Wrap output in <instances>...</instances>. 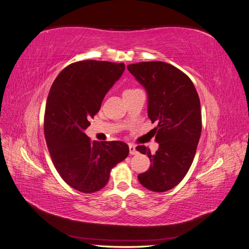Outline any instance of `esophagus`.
<instances>
[{
	"label": "esophagus",
	"instance_id": "esophagus-1",
	"mask_svg": "<svg viewBox=\"0 0 249 249\" xmlns=\"http://www.w3.org/2000/svg\"><path fill=\"white\" fill-rule=\"evenodd\" d=\"M129 149H130V154H131V155H135V154H137V149H136V146H135L134 144H129Z\"/></svg>",
	"mask_w": 249,
	"mask_h": 249
}]
</instances>
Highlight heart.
Wrapping results in <instances>:
<instances>
[{"instance_id": "heart-1", "label": "heart", "mask_w": 249, "mask_h": 249, "mask_svg": "<svg viewBox=\"0 0 249 249\" xmlns=\"http://www.w3.org/2000/svg\"><path fill=\"white\" fill-rule=\"evenodd\" d=\"M134 90H137V89H126V90H124V93H127V92H131V91H134Z\"/></svg>"}]
</instances>
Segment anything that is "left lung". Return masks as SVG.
<instances>
[{"label": "left lung", "instance_id": "left-lung-1", "mask_svg": "<svg viewBox=\"0 0 249 249\" xmlns=\"http://www.w3.org/2000/svg\"><path fill=\"white\" fill-rule=\"evenodd\" d=\"M127 70L145 88L148 117L158 124L156 154L144 145L136 147L150 160L149 169L138 179L150 191H168L187 175L196 153L201 134L197 91L187 74L166 62H139Z\"/></svg>", "mask_w": 249, "mask_h": 249}]
</instances>
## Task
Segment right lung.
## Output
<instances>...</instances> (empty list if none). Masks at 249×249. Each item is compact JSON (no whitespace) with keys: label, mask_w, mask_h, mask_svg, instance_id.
<instances>
[{"label":"right lung","mask_w":249,"mask_h":249,"mask_svg":"<svg viewBox=\"0 0 249 249\" xmlns=\"http://www.w3.org/2000/svg\"><path fill=\"white\" fill-rule=\"evenodd\" d=\"M124 63L74 62L53 83L44 113V136L54 166L66 184L83 193L107 185L111 169L129 155L122 141H91L85 134L89 119L124 71Z\"/></svg>","instance_id":"add662e5"}]
</instances>
